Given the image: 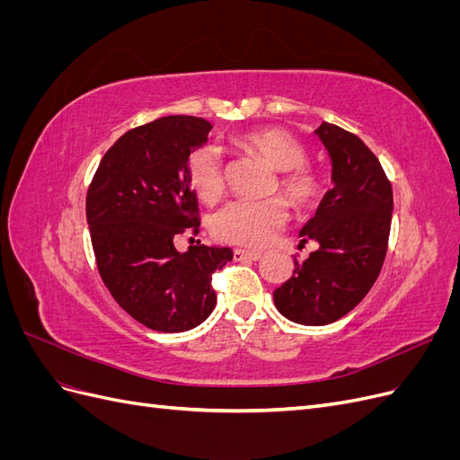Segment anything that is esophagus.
I'll use <instances>...</instances> for the list:
<instances>
[{
  "label": "esophagus",
  "instance_id": "1",
  "mask_svg": "<svg viewBox=\"0 0 460 460\" xmlns=\"http://www.w3.org/2000/svg\"><path fill=\"white\" fill-rule=\"evenodd\" d=\"M262 257L261 252H253V249H235L234 259L235 261H259Z\"/></svg>",
  "mask_w": 460,
  "mask_h": 460
}]
</instances>
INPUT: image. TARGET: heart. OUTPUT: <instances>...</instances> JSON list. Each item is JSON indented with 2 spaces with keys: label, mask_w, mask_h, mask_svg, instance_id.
Masks as SVG:
<instances>
[{
  "label": "heart",
  "mask_w": 460,
  "mask_h": 460,
  "mask_svg": "<svg viewBox=\"0 0 460 460\" xmlns=\"http://www.w3.org/2000/svg\"><path fill=\"white\" fill-rule=\"evenodd\" d=\"M238 144L255 153L278 171V186L286 199L299 211L311 208L320 199L323 184L311 166L305 164L307 151L296 136L282 128L264 127L245 132ZM188 178L196 196L205 203H215L225 193V169L215 146H203L190 155ZM288 220V205L280 198L267 201H234L213 217L215 238L234 245L262 247Z\"/></svg>",
  "instance_id": "1"
}]
</instances>
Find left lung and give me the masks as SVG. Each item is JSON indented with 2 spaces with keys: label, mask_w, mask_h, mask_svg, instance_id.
<instances>
[{
  "label": "left lung",
  "mask_w": 460,
  "mask_h": 460,
  "mask_svg": "<svg viewBox=\"0 0 460 460\" xmlns=\"http://www.w3.org/2000/svg\"><path fill=\"white\" fill-rule=\"evenodd\" d=\"M332 161V190L299 232L301 245L316 242L297 261L274 305L291 323H336L365 299L378 278L392 226L394 191L378 157L358 136L323 122L314 130Z\"/></svg>",
  "instance_id": "obj_1"
}]
</instances>
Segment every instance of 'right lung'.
<instances>
[{
    "label": "right lung",
    "mask_w": 460,
    "mask_h": 460,
    "mask_svg": "<svg viewBox=\"0 0 460 460\" xmlns=\"http://www.w3.org/2000/svg\"><path fill=\"white\" fill-rule=\"evenodd\" d=\"M213 124L171 115L122 134L92 178L86 218L97 270L111 296L155 332L199 326L217 305L213 272L232 261L230 247L199 240L180 253L174 240L199 232L198 196L188 159Z\"/></svg>",
    "instance_id": "add662e5"
}]
</instances>
